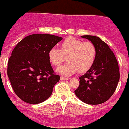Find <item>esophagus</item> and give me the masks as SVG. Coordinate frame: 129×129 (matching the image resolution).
I'll list each match as a JSON object with an SVG mask.
<instances>
[{"label": "esophagus", "mask_w": 129, "mask_h": 129, "mask_svg": "<svg viewBox=\"0 0 129 129\" xmlns=\"http://www.w3.org/2000/svg\"><path fill=\"white\" fill-rule=\"evenodd\" d=\"M60 79H61V81H65V80H68V78H67V77H62V76H61V77H60Z\"/></svg>", "instance_id": "esophagus-1"}]
</instances>
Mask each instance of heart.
<instances>
[{"label": "heart", "mask_w": 129, "mask_h": 129, "mask_svg": "<svg viewBox=\"0 0 129 129\" xmlns=\"http://www.w3.org/2000/svg\"><path fill=\"white\" fill-rule=\"evenodd\" d=\"M64 65L57 71L63 76H68L79 72H85L93 66L96 59L97 48L92 42H83L75 37H68L61 44V50L51 48L48 52L49 60L53 66L59 67L65 61Z\"/></svg>", "instance_id": "heart-1"}]
</instances>
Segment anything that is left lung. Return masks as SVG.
Segmentation results:
<instances>
[{"label":"left lung","mask_w":129,"mask_h":129,"mask_svg":"<svg viewBox=\"0 0 129 129\" xmlns=\"http://www.w3.org/2000/svg\"><path fill=\"white\" fill-rule=\"evenodd\" d=\"M97 48V57L92 67L79 77V85L74 91L77 97L89 105L103 103L113 95L119 80L118 61L109 46L98 37L83 35Z\"/></svg>","instance_id":"1"}]
</instances>
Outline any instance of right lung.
I'll list each match as a JSON object with an SVG mask.
<instances>
[{
  "label": "right lung",
  "mask_w": 129,
  "mask_h": 129,
  "mask_svg": "<svg viewBox=\"0 0 129 129\" xmlns=\"http://www.w3.org/2000/svg\"><path fill=\"white\" fill-rule=\"evenodd\" d=\"M62 39L50 34H33L16 45L8 60L7 73L20 100L38 104L52 94L60 77L51 66L48 52Z\"/></svg>",
  "instance_id": "1"
}]
</instances>
